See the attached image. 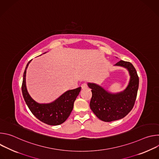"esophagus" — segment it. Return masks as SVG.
Wrapping results in <instances>:
<instances>
[{"mask_svg":"<svg viewBox=\"0 0 159 159\" xmlns=\"http://www.w3.org/2000/svg\"><path fill=\"white\" fill-rule=\"evenodd\" d=\"M81 87H82V89H83V90L86 89L87 88V85L86 84H82Z\"/></svg>","mask_w":159,"mask_h":159,"instance_id":"obj_1","label":"esophagus"}]
</instances>
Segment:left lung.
<instances>
[{"label":"left lung","mask_w":159,"mask_h":159,"mask_svg":"<svg viewBox=\"0 0 159 159\" xmlns=\"http://www.w3.org/2000/svg\"><path fill=\"white\" fill-rule=\"evenodd\" d=\"M115 66L123 67L129 73V82L122 91L111 93L96 83L87 82L93 94L90 107L99 120L105 122L126 116L133 107L139 89V78L130 62L121 60Z\"/></svg>","instance_id":"8db88e82"}]
</instances>
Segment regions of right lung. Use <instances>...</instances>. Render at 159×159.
<instances>
[{"label":"right lung","mask_w":159,"mask_h":159,"mask_svg":"<svg viewBox=\"0 0 159 159\" xmlns=\"http://www.w3.org/2000/svg\"><path fill=\"white\" fill-rule=\"evenodd\" d=\"M31 61L26 65L23 74L22 93L24 99L31 112L41 121L52 126L62 124L70 116L81 87L66 90L55 101L49 103L36 102L29 94L26 82V70Z\"/></svg>","instance_id":"right-lung-1"}]
</instances>
